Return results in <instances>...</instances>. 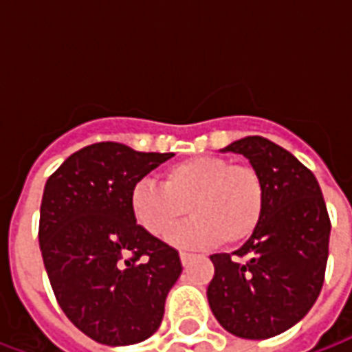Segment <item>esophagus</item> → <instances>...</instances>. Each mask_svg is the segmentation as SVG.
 I'll list each match as a JSON object with an SVG mask.
<instances>
[{
	"instance_id": "1",
	"label": "esophagus",
	"mask_w": 352,
	"mask_h": 352,
	"mask_svg": "<svg viewBox=\"0 0 352 352\" xmlns=\"http://www.w3.org/2000/svg\"><path fill=\"white\" fill-rule=\"evenodd\" d=\"M194 258V254L192 252H186V251H181V262H183V265H186L190 260Z\"/></svg>"
}]
</instances>
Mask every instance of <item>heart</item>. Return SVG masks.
Segmentation results:
<instances>
[{
	"label": "heart",
	"mask_w": 352,
	"mask_h": 352,
	"mask_svg": "<svg viewBox=\"0 0 352 352\" xmlns=\"http://www.w3.org/2000/svg\"><path fill=\"white\" fill-rule=\"evenodd\" d=\"M131 213L154 237L183 247L239 245L256 232L264 217L265 184L256 169L221 156H196L169 166L164 184L139 181L131 190Z\"/></svg>",
	"instance_id": "1"
}]
</instances>
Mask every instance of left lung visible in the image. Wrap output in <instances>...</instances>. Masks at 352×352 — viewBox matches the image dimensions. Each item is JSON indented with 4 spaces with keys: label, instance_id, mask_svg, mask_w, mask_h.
Segmentation results:
<instances>
[{
    "label": "left lung",
    "instance_id": "left-lung-1",
    "mask_svg": "<svg viewBox=\"0 0 352 352\" xmlns=\"http://www.w3.org/2000/svg\"><path fill=\"white\" fill-rule=\"evenodd\" d=\"M224 151L243 154L258 171L265 207L241 249L211 256L207 300L224 330L267 340L300 322L317 302L332 224L315 175L283 146L249 135Z\"/></svg>",
    "mask_w": 352,
    "mask_h": 352
}]
</instances>
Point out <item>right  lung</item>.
Wrapping results in <instances>:
<instances>
[{"mask_svg":"<svg viewBox=\"0 0 352 352\" xmlns=\"http://www.w3.org/2000/svg\"><path fill=\"white\" fill-rule=\"evenodd\" d=\"M173 153H138L113 141L73 153L45 184L43 262L65 317L98 343L151 338L183 272L179 252L131 213L133 186Z\"/></svg>","mask_w":352,"mask_h":352,"instance_id":"1","label":"right lung"}]
</instances>
